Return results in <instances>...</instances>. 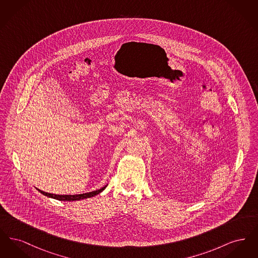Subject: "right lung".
Wrapping results in <instances>:
<instances>
[{
  "label": "right lung",
  "mask_w": 258,
  "mask_h": 258,
  "mask_svg": "<svg viewBox=\"0 0 258 258\" xmlns=\"http://www.w3.org/2000/svg\"><path fill=\"white\" fill-rule=\"evenodd\" d=\"M106 186V185H105ZM105 186L99 188L98 190H94V191H91V192H87V194H82V195H74V196H58V195H52V194H48V192H44L40 189H38V191L40 194H42L43 196L45 197H51V198H54V199H57V200H61V201H74V200H80V199H85V198H90V197H95L98 194H100L104 188Z\"/></svg>",
  "instance_id": "1"
}]
</instances>
